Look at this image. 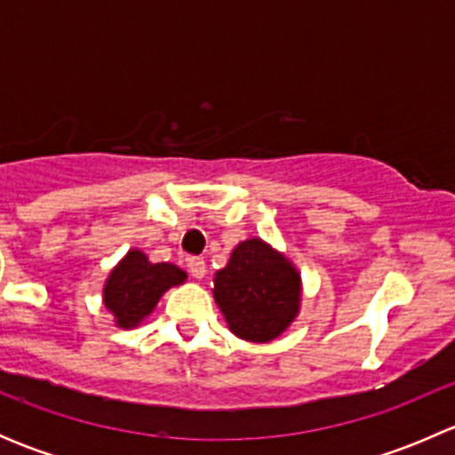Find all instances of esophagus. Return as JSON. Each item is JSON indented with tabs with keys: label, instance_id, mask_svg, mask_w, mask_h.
Here are the masks:
<instances>
[{
	"label": "esophagus",
	"instance_id": "obj_1",
	"mask_svg": "<svg viewBox=\"0 0 455 455\" xmlns=\"http://www.w3.org/2000/svg\"><path fill=\"white\" fill-rule=\"evenodd\" d=\"M189 273L194 279H202L206 275V261L202 257H194L189 259Z\"/></svg>",
	"mask_w": 455,
	"mask_h": 455
}]
</instances>
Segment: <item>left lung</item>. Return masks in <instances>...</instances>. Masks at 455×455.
Masks as SVG:
<instances>
[{
	"mask_svg": "<svg viewBox=\"0 0 455 455\" xmlns=\"http://www.w3.org/2000/svg\"><path fill=\"white\" fill-rule=\"evenodd\" d=\"M301 273L286 255L249 237L213 277V299L228 330L251 343L282 337L301 310Z\"/></svg>",
	"mask_w": 455,
	"mask_h": 455,
	"instance_id": "1",
	"label": "left lung"
}]
</instances>
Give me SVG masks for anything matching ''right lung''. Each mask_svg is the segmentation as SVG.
<instances>
[{"label":"right lung","instance_id":"1","mask_svg":"<svg viewBox=\"0 0 455 455\" xmlns=\"http://www.w3.org/2000/svg\"><path fill=\"white\" fill-rule=\"evenodd\" d=\"M185 282L187 273L176 264H154L140 249H130L105 279L103 304L116 328H139L154 313L160 297Z\"/></svg>","mask_w":455,"mask_h":455}]
</instances>
